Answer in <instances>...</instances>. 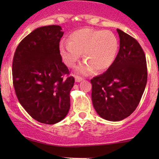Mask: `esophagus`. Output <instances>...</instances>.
Returning <instances> with one entry per match:
<instances>
[{
  "mask_svg": "<svg viewBox=\"0 0 159 159\" xmlns=\"http://www.w3.org/2000/svg\"><path fill=\"white\" fill-rule=\"evenodd\" d=\"M82 80H83V78H82V77H79V76H75V81L77 82H81Z\"/></svg>",
  "mask_w": 159,
  "mask_h": 159,
  "instance_id": "34e87169",
  "label": "esophagus"
}]
</instances>
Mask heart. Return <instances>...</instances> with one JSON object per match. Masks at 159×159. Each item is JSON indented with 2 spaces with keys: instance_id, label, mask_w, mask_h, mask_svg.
Returning <instances> with one entry per match:
<instances>
[{
  "instance_id": "b5f03b06",
  "label": "heart",
  "mask_w": 159,
  "mask_h": 159,
  "mask_svg": "<svg viewBox=\"0 0 159 159\" xmlns=\"http://www.w3.org/2000/svg\"><path fill=\"white\" fill-rule=\"evenodd\" d=\"M119 48L116 35L108 30L83 28L73 32L69 42L62 41L59 52L63 62L73 68L82 53L84 60L77 67V72L88 75L94 69L102 72L114 64Z\"/></svg>"
}]
</instances>
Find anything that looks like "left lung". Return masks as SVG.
Wrapping results in <instances>:
<instances>
[{"label":"left lung","instance_id":"8db88e82","mask_svg":"<svg viewBox=\"0 0 159 159\" xmlns=\"http://www.w3.org/2000/svg\"><path fill=\"white\" fill-rule=\"evenodd\" d=\"M119 51L106 72L93 78L92 101L102 118L117 121L131 115L140 103L148 79L144 51L134 38L117 29Z\"/></svg>","mask_w":159,"mask_h":159}]
</instances>
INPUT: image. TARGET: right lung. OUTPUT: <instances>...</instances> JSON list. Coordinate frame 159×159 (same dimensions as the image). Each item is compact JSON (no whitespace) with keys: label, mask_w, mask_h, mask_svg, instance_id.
<instances>
[{"label":"right lung","mask_w":159,"mask_h":159,"mask_svg":"<svg viewBox=\"0 0 159 159\" xmlns=\"http://www.w3.org/2000/svg\"><path fill=\"white\" fill-rule=\"evenodd\" d=\"M63 34L58 25L37 28L21 41L13 58V84L19 103L32 118L46 125L59 122L70 108L75 78L69 76L60 55Z\"/></svg>","instance_id":"obj_1"}]
</instances>
